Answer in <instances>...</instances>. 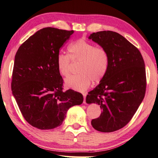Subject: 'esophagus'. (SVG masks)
Wrapping results in <instances>:
<instances>
[{
  "mask_svg": "<svg viewBox=\"0 0 158 158\" xmlns=\"http://www.w3.org/2000/svg\"><path fill=\"white\" fill-rule=\"evenodd\" d=\"M83 96H84V104H86V93H83Z\"/></svg>",
  "mask_w": 158,
  "mask_h": 158,
  "instance_id": "34e87169",
  "label": "esophagus"
}]
</instances>
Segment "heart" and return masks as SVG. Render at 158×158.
<instances>
[{
    "label": "heart",
    "instance_id": "obj_1",
    "mask_svg": "<svg viewBox=\"0 0 158 158\" xmlns=\"http://www.w3.org/2000/svg\"><path fill=\"white\" fill-rule=\"evenodd\" d=\"M68 51L69 55L59 53L56 57V65L60 74L65 77L69 75L71 60L80 63V65L79 73L65 80L67 87L83 91L89 87L91 81L98 82L105 76L108 68V56L104 48L80 39L69 45Z\"/></svg>",
    "mask_w": 158,
    "mask_h": 158
}]
</instances>
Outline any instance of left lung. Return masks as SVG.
Returning a JSON list of instances; mask_svg holds the SVG:
<instances>
[{
	"mask_svg": "<svg viewBox=\"0 0 158 158\" xmlns=\"http://www.w3.org/2000/svg\"><path fill=\"white\" fill-rule=\"evenodd\" d=\"M108 53V68L96 87L88 93L86 102L100 106L99 117L93 127L112 132L125 126L143 102L146 91V71L142 54L123 36L110 31L93 33L89 37Z\"/></svg>",
	"mask_w": 158,
	"mask_h": 158,
	"instance_id": "obj_1",
	"label": "left lung"
}]
</instances>
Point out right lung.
Returning <instances> with one entry per match:
<instances>
[{"mask_svg":"<svg viewBox=\"0 0 158 158\" xmlns=\"http://www.w3.org/2000/svg\"><path fill=\"white\" fill-rule=\"evenodd\" d=\"M73 31L47 27L37 31L16 52L11 90L25 120L40 130L62 124L69 108L83 102V96L63 91V80L56 65L60 48Z\"/></svg>","mask_w":158,"mask_h":158,"instance_id":"obj_1","label":"right lung"}]
</instances>
